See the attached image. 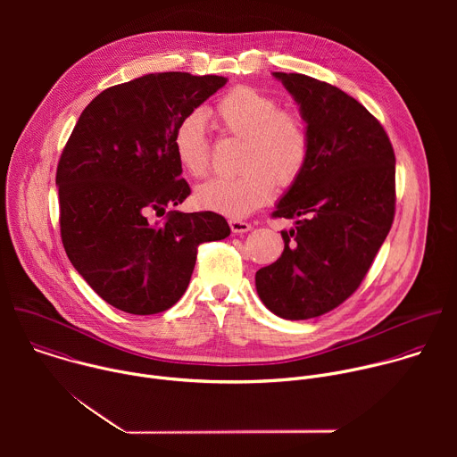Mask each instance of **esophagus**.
Here are the masks:
<instances>
[{"label":"esophagus","instance_id":"1","mask_svg":"<svg viewBox=\"0 0 457 457\" xmlns=\"http://www.w3.org/2000/svg\"><path fill=\"white\" fill-rule=\"evenodd\" d=\"M229 228H231V231H233L235 235H238V233L249 231V229H251V224H247V222H244V220H238V219H231V220H229Z\"/></svg>","mask_w":457,"mask_h":457}]
</instances>
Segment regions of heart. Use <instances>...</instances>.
<instances>
[{
	"label": "heart",
	"instance_id": "1",
	"mask_svg": "<svg viewBox=\"0 0 457 457\" xmlns=\"http://www.w3.org/2000/svg\"><path fill=\"white\" fill-rule=\"evenodd\" d=\"M210 115L222 132L240 137L235 177L213 179L195 191L203 210L242 219L264 206L280 186L293 184L309 157V129L303 117L289 108H278V99L251 87H237L222 96ZM179 164L191 177H204L210 170V145L204 115L193 112L180 119L173 137Z\"/></svg>",
	"mask_w": 457,
	"mask_h": 457
}]
</instances>
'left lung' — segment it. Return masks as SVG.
<instances>
[{"instance_id": "1", "label": "left lung", "mask_w": 457, "mask_h": 457, "mask_svg": "<svg viewBox=\"0 0 457 457\" xmlns=\"http://www.w3.org/2000/svg\"><path fill=\"white\" fill-rule=\"evenodd\" d=\"M309 129V157L277 203L284 253L258 270L260 300L280 318L307 320L347 300L395 220L396 159L383 126L354 97L303 74L273 72Z\"/></svg>"}]
</instances>
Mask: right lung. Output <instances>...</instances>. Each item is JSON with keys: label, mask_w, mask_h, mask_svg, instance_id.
<instances>
[{"label": "right lung", "mask_w": 457, "mask_h": 457, "mask_svg": "<svg viewBox=\"0 0 457 457\" xmlns=\"http://www.w3.org/2000/svg\"><path fill=\"white\" fill-rule=\"evenodd\" d=\"M226 83L148 74L103 90L74 126L55 173L61 238L76 271L115 309H170L189 284L197 247L231 233L213 212L150 219L191 191L171 143L177 124Z\"/></svg>", "instance_id": "1"}]
</instances>
